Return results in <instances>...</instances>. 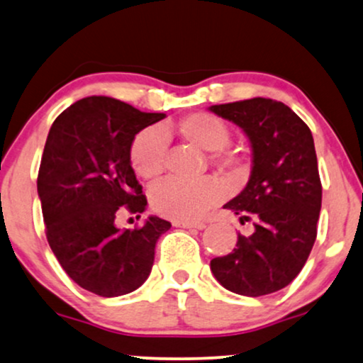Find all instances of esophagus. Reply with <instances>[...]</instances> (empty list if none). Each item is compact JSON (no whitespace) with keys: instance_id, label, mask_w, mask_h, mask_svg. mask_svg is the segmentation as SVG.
<instances>
[{"instance_id":"esophagus-1","label":"esophagus","mask_w":363,"mask_h":363,"mask_svg":"<svg viewBox=\"0 0 363 363\" xmlns=\"http://www.w3.org/2000/svg\"><path fill=\"white\" fill-rule=\"evenodd\" d=\"M176 228H186V229H204V223H192V221H172Z\"/></svg>"}]
</instances>
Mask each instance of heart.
<instances>
[{
  "label": "heart",
  "mask_w": 363,
  "mask_h": 363,
  "mask_svg": "<svg viewBox=\"0 0 363 363\" xmlns=\"http://www.w3.org/2000/svg\"><path fill=\"white\" fill-rule=\"evenodd\" d=\"M177 134L187 144L211 152V162L231 177L240 179L246 172V160L235 150H226L231 130L223 118L208 112H196L182 117ZM167 135L162 128L150 127L137 134L130 147V162L137 176L157 179L166 167ZM224 187L218 179L204 177L194 182L167 179L154 186L150 192L152 208L166 218L191 221L203 216L211 206L223 199Z\"/></svg>",
  "instance_id": "b5f03b06"
}]
</instances>
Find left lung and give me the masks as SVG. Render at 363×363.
Returning a JSON list of instances; mask_svg holds the SVG:
<instances>
[{"label":"left lung","mask_w":363,"mask_h":363,"mask_svg":"<svg viewBox=\"0 0 363 363\" xmlns=\"http://www.w3.org/2000/svg\"><path fill=\"white\" fill-rule=\"evenodd\" d=\"M235 122L251 142L253 169L241 194L224 204L253 221L250 236L238 235L236 247L211 259V272L238 295L263 296L288 286L301 272L316 240L322 182L313 135L283 102L256 97L209 107Z\"/></svg>","instance_id":"left-lung-1"}]
</instances>
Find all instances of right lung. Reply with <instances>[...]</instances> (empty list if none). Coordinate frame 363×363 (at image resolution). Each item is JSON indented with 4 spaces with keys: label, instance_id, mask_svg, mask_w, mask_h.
I'll return each mask as SVG.
<instances>
[{
    "label": "right lung",
    "instance_id": "obj_1",
    "mask_svg": "<svg viewBox=\"0 0 363 363\" xmlns=\"http://www.w3.org/2000/svg\"><path fill=\"white\" fill-rule=\"evenodd\" d=\"M164 117L86 97L63 110L48 132L36 181L48 245L68 277L99 296L137 290L152 269L155 242L171 228L157 216L140 228L116 226L123 211L137 218L145 211L130 147L142 128Z\"/></svg>",
    "mask_w": 363,
    "mask_h": 363
}]
</instances>
